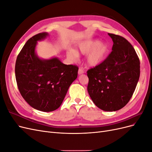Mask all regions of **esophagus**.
I'll return each instance as SVG.
<instances>
[{
  "label": "esophagus",
  "mask_w": 152,
  "mask_h": 152,
  "mask_svg": "<svg viewBox=\"0 0 152 152\" xmlns=\"http://www.w3.org/2000/svg\"><path fill=\"white\" fill-rule=\"evenodd\" d=\"M78 73H79V74L80 75V74H82V73H84V68L82 67H80L79 69V72H78Z\"/></svg>",
  "instance_id": "34e87169"
}]
</instances>
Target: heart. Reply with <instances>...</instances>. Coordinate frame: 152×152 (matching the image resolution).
<instances>
[{"mask_svg":"<svg viewBox=\"0 0 152 152\" xmlns=\"http://www.w3.org/2000/svg\"><path fill=\"white\" fill-rule=\"evenodd\" d=\"M79 50L82 54H88L87 62L89 65L96 66L102 63L108 52V45L98 40H89L81 42L79 45ZM67 55L72 59H77L79 56L75 50H69Z\"/></svg>","mask_w":152,"mask_h":152,"instance_id":"obj_1","label":"heart"}]
</instances>
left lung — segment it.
I'll return each mask as SVG.
<instances>
[{"mask_svg":"<svg viewBox=\"0 0 152 152\" xmlns=\"http://www.w3.org/2000/svg\"><path fill=\"white\" fill-rule=\"evenodd\" d=\"M112 51L95 67L87 70V91L96 106L104 111L122 108L129 102L140 75V61L135 50L123 37L108 34Z\"/></svg>","mask_w":152,"mask_h":152,"instance_id":"8db88e82","label":"left lung"}]
</instances>
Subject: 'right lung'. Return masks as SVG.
<instances>
[{
    "mask_svg": "<svg viewBox=\"0 0 152 152\" xmlns=\"http://www.w3.org/2000/svg\"><path fill=\"white\" fill-rule=\"evenodd\" d=\"M48 35L47 32H42L28 39L15 65L17 86L22 97L31 107L46 112L60 107L79 70L77 66L65 65L57 58L44 60L37 56V42Z\"/></svg>",
    "mask_w": 152,
    "mask_h": 152,
    "instance_id": "right-lung-1",
    "label": "right lung"
}]
</instances>
